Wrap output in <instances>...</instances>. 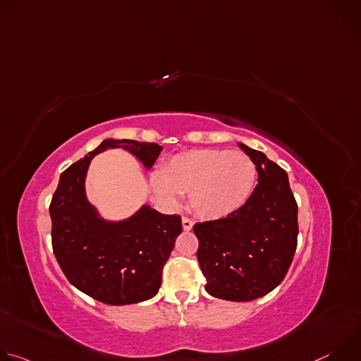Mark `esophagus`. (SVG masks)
I'll return each mask as SVG.
<instances>
[{
  "label": "esophagus",
  "instance_id": "34e87169",
  "mask_svg": "<svg viewBox=\"0 0 361 361\" xmlns=\"http://www.w3.org/2000/svg\"><path fill=\"white\" fill-rule=\"evenodd\" d=\"M181 223H183V228H184L185 231H190V230L192 228V224H194V223H192L190 219H187V217H183V219H181Z\"/></svg>",
  "mask_w": 361,
  "mask_h": 361
}]
</instances>
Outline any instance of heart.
Wrapping results in <instances>:
<instances>
[{
	"label": "heart",
	"mask_w": 361,
	"mask_h": 361,
	"mask_svg": "<svg viewBox=\"0 0 361 361\" xmlns=\"http://www.w3.org/2000/svg\"><path fill=\"white\" fill-rule=\"evenodd\" d=\"M151 187L169 209L188 194L191 210L204 220H220L238 212L257 183V166L241 151L201 148L173 156L161 173H152Z\"/></svg>",
	"instance_id": "1"
}]
</instances>
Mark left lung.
Returning <instances> with one entry per match:
<instances>
[{"instance_id":"obj_1","label":"left lung","mask_w":361,"mask_h":361,"mask_svg":"<svg viewBox=\"0 0 361 361\" xmlns=\"http://www.w3.org/2000/svg\"><path fill=\"white\" fill-rule=\"evenodd\" d=\"M255 163L259 184L234 214L194 224L205 290L228 301H250L274 290L297 247V202L287 173L262 151L237 142Z\"/></svg>"}]
</instances>
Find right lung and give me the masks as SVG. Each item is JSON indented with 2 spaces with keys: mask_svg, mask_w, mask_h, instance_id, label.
<instances>
[{
  "mask_svg": "<svg viewBox=\"0 0 361 361\" xmlns=\"http://www.w3.org/2000/svg\"><path fill=\"white\" fill-rule=\"evenodd\" d=\"M123 148L145 170L163 149L156 142L102 141L61 176L49 204L53 250L68 281L87 295L111 305L135 304L160 290L161 273L183 231L181 217L161 214L142 204L127 219L102 217L88 201L85 178L99 152Z\"/></svg>",
  "mask_w": 361,
  "mask_h": 361,
  "instance_id": "right-lung-1",
  "label": "right lung"
}]
</instances>
